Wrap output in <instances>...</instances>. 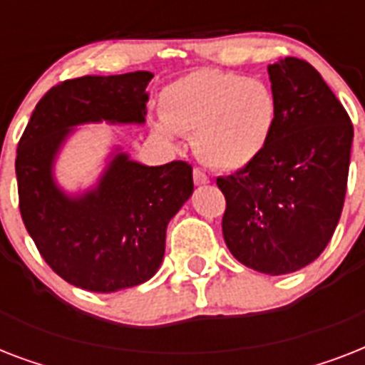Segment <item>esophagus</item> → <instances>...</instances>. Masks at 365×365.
Returning <instances> with one entry per match:
<instances>
[{
    "instance_id": "1",
    "label": "esophagus",
    "mask_w": 365,
    "mask_h": 365,
    "mask_svg": "<svg viewBox=\"0 0 365 365\" xmlns=\"http://www.w3.org/2000/svg\"><path fill=\"white\" fill-rule=\"evenodd\" d=\"M193 182L197 185H206V183H210V178L206 176L205 172L200 170V168H195L193 170Z\"/></svg>"
}]
</instances>
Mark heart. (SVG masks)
I'll return each mask as SVG.
<instances>
[{
  "mask_svg": "<svg viewBox=\"0 0 365 365\" xmlns=\"http://www.w3.org/2000/svg\"><path fill=\"white\" fill-rule=\"evenodd\" d=\"M157 132L193 134V149L205 165L239 170L254 163L277 126L278 104L261 79L222 70H197L160 94Z\"/></svg>",
  "mask_w": 365,
  "mask_h": 365,
  "instance_id": "1",
  "label": "heart"
}]
</instances>
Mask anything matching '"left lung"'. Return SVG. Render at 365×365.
Masks as SVG:
<instances>
[{
  "mask_svg": "<svg viewBox=\"0 0 365 365\" xmlns=\"http://www.w3.org/2000/svg\"><path fill=\"white\" fill-rule=\"evenodd\" d=\"M278 117L263 153L231 176L223 239L229 252L265 274H288L317 259L334 237L345 202L352 123L309 62L294 56L267 68Z\"/></svg>",
  "mask_w": 365,
  "mask_h": 365,
  "instance_id": "8db88e82",
  "label": "left lung"
}]
</instances>
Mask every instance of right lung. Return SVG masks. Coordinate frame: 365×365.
Masks as SVG:
<instances>
[{
  "label": "right lung",
  "instance_id": "1",
  "mask_svg": "<svg viewBox=\"0 0 365 365\" xmlns=\"http://www.w3.org/2000/svg\"><path fill=\"white\" fill-rule=\"evenodd\" d=\"M151 79V71L68 79L39 100L20 138L22 222L47 265L77 288L111 294L149 280L165 257L166 225L193 193L189 163L145 166L121 149L85 193L54 182V159L73 126L145 123Z\"/></svg>",
  "mask_w": 365,
  "mask_h": 365
}]
</instances>
